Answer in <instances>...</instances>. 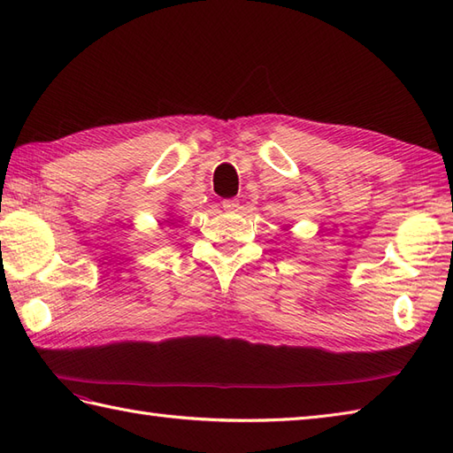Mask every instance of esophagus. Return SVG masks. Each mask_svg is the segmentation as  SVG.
<instances>
[{"mask_svg":"<svg viewBox=\"0 0 453 453\" xmlns=\"http://www.w3.org/2000/svg\"><path fill=\"white\" fill-rule=\"evenodd\" d=\"M221 206H224L227 211H237L239 210V200L237 198H227L221 202Z\"/></svg>","mask_w":453,"mask_h":453,"instance_id":"34e87169","label":"esophagus"}]
</instances>
